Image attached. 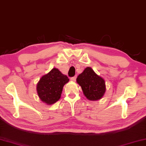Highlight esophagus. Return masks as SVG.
<instances>
[{
	"label": "esophagus",
	"mask_w": 146,
	"mask_h": 146,
	"mask_svg": "<svg viewBox=\"0 0 146 146\" xmlns=\"http://www.w3.org/2000/svg\"><path fill=\"white\" fill-rule=\"evenodd\" d=\"M76 80V76H74V77L70 78V80L72 82H75Z\"/></svg>",
	"instance_id": "esophagus-1"
}]
</instances>
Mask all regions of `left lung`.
<instances>
[{"instance_id":"obj_1","label":"left lung","mask_w":146,"mask_h":146,"mask_svg":"<svg viewBox=\"0 0 146 146\" xmlns=\"http://www.w3.org/2000/svg\"><path fill=\"white\" fill-rule=\"evenodd\" d=\"M76 82L88 100H99L106 91L105 80L97 74L91 67L84 69L76 78Z\"/></svg>"}]
</instances>
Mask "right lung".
Instances as JSON below:
<instances>
[{"label": "right lung", "mask_w": 146, "mask_h": 146, "mask_svg": "<svg viewBox=\"0 0 146 146\" xmlns=\"http://www.w3.org/2000/svg\"><path fill=\"white\" fill-rule=\"evenodd\" d=\"M69 79L58 68H53L40 78L37 84V92L40 100L50 105L59 100L64 86Z\"/></svg>", "instance_id": "right-lung-1"}]
</instances>
